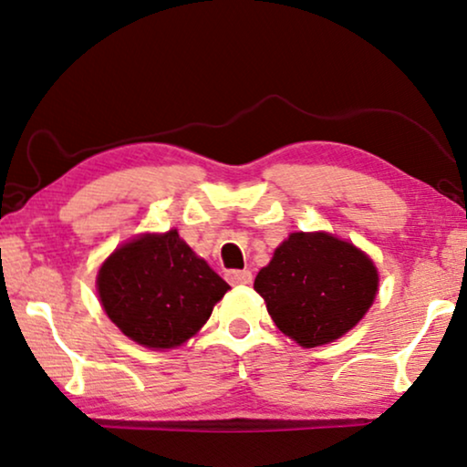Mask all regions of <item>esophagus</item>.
Listing matches in <instances>:
<instances>
[{
    "mask_svg": "<svg viewBox=\"0 0 467 467\" xmlns=\"http://www.w3.org/2000/svg\"><path fill=\"white\" fill-rule=\"evenodd\" d=\"M225 278L229 284L238 286V284H250L253 282V274L248 269H232V272L225 274Z\"/></svg>",
    "mask_w": 467,
    "mask_h": 467,
    "instance_id": "obj_1",
    "label": "esophagus"
}]
</instances>
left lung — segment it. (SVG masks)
<instances>
[{
    "instance_id": "1",
    "label": "left lung",
    "mask_w": 467,
    "mask_h": 467,
    "mask_svg": "<svg viewBox=\"0 0 467 467\" xmlns=\"http://www.w3.org/2000/svg\"><path fill=\"white\" fill-rule=\"evenodd\" d=\"M373 261L328 234H290L254 278L284 335L303 348L324 346L354 328L373 306Z\"/></svg>"
}]
</instances>
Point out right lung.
I'll return each mask as SVG.
<instances>
[{"instance_id":"1","label":"right lung","mask_w":467,"mask_h":467,"mask_svg":"<svg viewBox=\"0 0 467 467\" xmlns=\"http://www.w3.org/2000/svg\"><path fill=\"white\" fill-rule=\"evenodd\" d=\"M97 288L121 333L145 348L168 349L204 327L229 284L171 229L118 248L99 269Z\"/></svg>"}]
</instances>
